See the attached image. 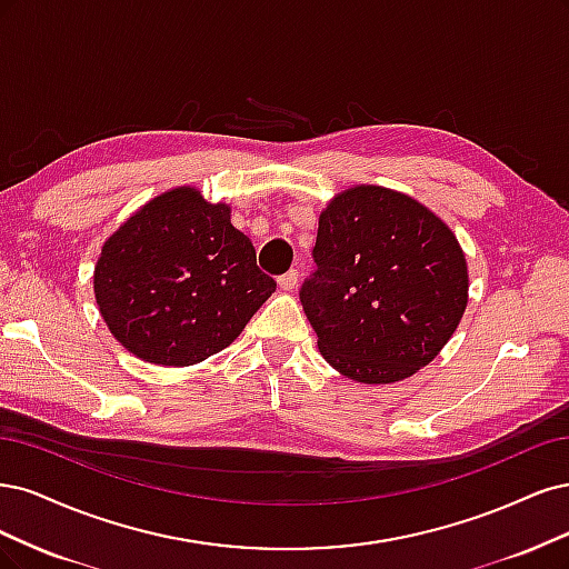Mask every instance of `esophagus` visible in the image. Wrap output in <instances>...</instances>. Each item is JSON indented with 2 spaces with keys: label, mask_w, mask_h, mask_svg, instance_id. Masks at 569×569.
Masks as SVG:
<instances>
[{
  "label": "esophagus",
  "mask_w": 569,
  "mask_h": 569,
  "mask_svg": "<svg viewBox=\"0 0 569 569\" xmlns=\"http://www.w3.org/2000/svg\"><path fill=\"white\" fill-rule=\"evenodd\" d=\"M298 277H300L298 269H290V271H286L283 277H279V288H281V290H292V288L298 286Z\"/></svg>",
  "instance_id": "1"
}]
</instances>
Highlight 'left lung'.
Returning <instances> with one entry per match:
<instances>
[{"instance_id":"obj_1","label":"left lung","mask_w":569,"mask_h":569,"mask_svg":"<svg viewBox=\"0 0 569 569\" xmlns=\"http://www.w3.org/2000/svg\"><path fill=\"white\" fill-rule=\"evenodd\" d=\"M315 262L300 302L323 359L357 382L388 385L423 369L468 305V264L453 231L385 187L331 198L319 214Z\"/></svg>"}]
</instances>
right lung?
Returning a JSON list of instances; mask_svg holds the SVG:
<instances>
[{"label": "right lung", "instance_id": "right-lung-1", "mask_svg": "<svg viewBox=\"0 0 569 569\" xmlns=\"http://www.w3.org/2000/svg\"><path fill=\"white\" fill-rule=\"evenodd\" d=\"M227 203L196 187L156 196L101 248L94 296L108 331L134 357L193 366L229 347L271 292Z\"/></svg>", "mask_w": 569, "mask_h": 569}]
</instances>
